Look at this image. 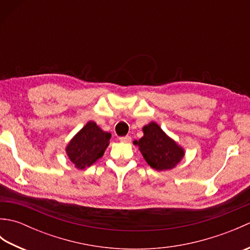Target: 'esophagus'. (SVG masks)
I'll use <instances>...</instances> for the list:
<instances>
[{"mask_svg":"<svg viewBox=\"0 0 250 250\" xmlns=\"http://www.w3.org/2000/svg\"><path fill=\"white\" fill-rule=\"evenodd\" d=\"M119 141L120 142H122V143H130L131 141H132V139H131V136H121V137H119Z\"/></svg>","mask_w":250,"mask_h":250,"instance_id":"esophagus-1","label":"esophagus"}]
</instances>
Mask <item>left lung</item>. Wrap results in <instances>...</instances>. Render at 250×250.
Masks as SVG:
<instances>
[{"label":"left lung","instance_id":"8db88e82","mask_svg":"<svg viewBox=\"0 0 250 250\" xmlns=\"http://www.w3.org/2000/svg\"><path fill=\"white\" fill-rule=\"evenodd\" d=\"M143 131L144 136L134 144L140 147L143 157L152 168L167 171L182 160L185 155L183 148L169 139L156 122L145 125Z\"/></svg>","mask_w":250,"mask_h":250}]
</instances>
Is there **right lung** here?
Returning <instances> with one entry per match:
<instances>
[{
  "instance_id": "obj_1",
  "label": "right lung",
  "mask_w": 250,
  "mask_h": 250,
  "mask_svg": "<svg viewBox=\"0 0 250 250\" xmlns=\"http://www.w3.org/2000/svg\"><path fill=\"white\" fill-rule=\"evenodd\" d=\"M110 137V133L101 130L95 122L89 121L73 137L66 147V153L75 167L83 169L104 155Z\"/></svg>"
}]
</instances>
